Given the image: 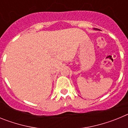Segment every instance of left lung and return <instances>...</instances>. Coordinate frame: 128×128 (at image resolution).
<instances>
[{
  "label": "left lung",
  "instance_id": "left-lung-1",
  "mask_svg": "<svg viewBox=\"0 0 128 128\" xmlns=\"http://www.w3.org/2000/svg\"><path fill=\"white\" fill-rule=\"evenodd\" d=\"M94 30H99V29H96V28H94Z\"/></svg>",
  "mask_w": 128,
  "mask_h": 128
}]
</instances>
